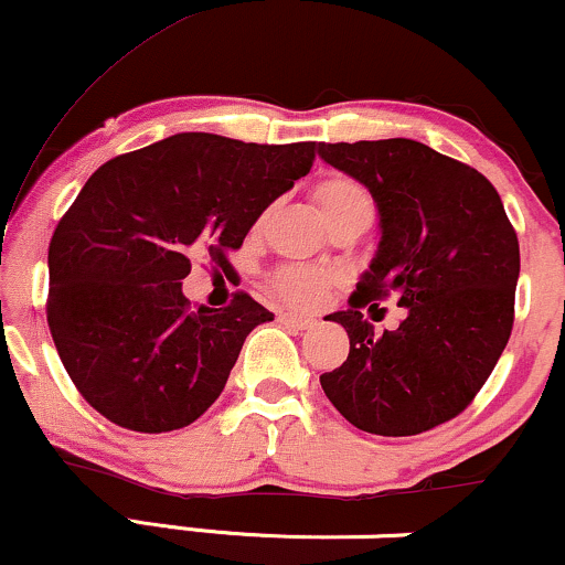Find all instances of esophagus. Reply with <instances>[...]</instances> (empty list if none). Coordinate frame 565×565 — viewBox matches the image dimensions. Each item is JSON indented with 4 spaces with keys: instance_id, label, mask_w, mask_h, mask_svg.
Returning <instances> with one entry per match:
<instances>
[{
    "instance_id": "34e87169",
    "label": "esophagus",
    "mask_w": 565,
    "mask_h": 565,
    "mask_svg": "<svg viewBox=\"0 0 565 565\" xmlns=\"http://www.w3.org/2000/svg\"><path fill=\"white\" fill-rule=\"evenodd\" d=\"M278 321L284 323V327H291V329H310L313 327V319H308V316H297V313H278Z\"/></svg>"
}]
</instances>
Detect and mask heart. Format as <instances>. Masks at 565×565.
Returning <instances> with one entry per match:
<instances>
[{"instance_id":"obj_1","label":"heart","mask_w":565,"mask_h":565,"mask_svg":"<svg viewBox=\"0 0 565 565\" xmlns=\"http://www.w3.org/2000/svg\"><path fill=\"white\" fill-rule=\"evenodd\" d=\"M316 201L323 210V215L332 217L334 212L345 210L350 204H361L369 199V191L359 180L348 178V174H332V178H323L316 185ZM334 284V274L321 265H284L281 270L274 276V289L284 302L295 305V308H316L327 300L329 289Z\"/></svg>"}]
</instances>
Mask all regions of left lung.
Returning a JSON list of instances; mask_svg holds the SVG:
<instances>
[{
  "label": "left lung",
  "mask_w": 565,
  "mask_h": 565,
  "mask_svg": "<svg viewBox=\"0 0 565 565\" xmlns=\"http://www.w3.org/2000/svg\"><path fill=\"white\" fill-rule=\"evenodd\" d=\"M327 164L369 188L382 242L348 310L345 364L321 374L337 412L374 436H417L462 414L494 372L515 321L521 249L497 188L425 142H319ZM395 296L407 316L374 335L363 308Z\"/></svg>",
  "instance_id": "obj_1"
}]
</instances>
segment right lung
Listing matches in <instances>:
<instances>
[{
    "instance_id": "right-lung-1",
    "label": "right lung",
    "mask_w": 565,
    "mask_h": 565,
    "mask_svg": "<svg viewBox=\"0 0 565 565\" xmlns=\"http://www.w3.org/2000/svg\"><path fill=\"white\" fill-rule=\"evenodd\" d=\"M316 142L180 132L95 170L50 242V334L82 398L135 433L191 425L246 334L274 313L246 291L191 308L193 255L225 270L265 206L313 167Z\"/></svg>"
}]
</instances>
